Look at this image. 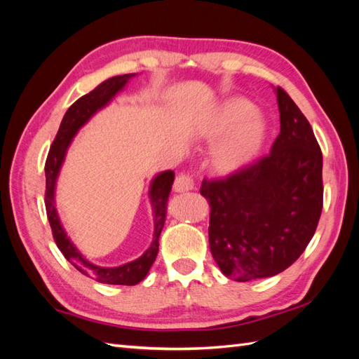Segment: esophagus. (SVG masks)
<instances>
[{"label":"esophagus","instance_id":"1","mask_svg":"<svg viewBox=\"0 0 359 359\" xmlns=\"http://www.w3.org/2000/svg\"><path fill=\"white\" fill-rule=\"evenodd\" d=\"M194 189V182L190 175H186V173H180V175L175 178V182H173V190L177 193H186Z\"/></svg>","mask_w":359,"mask_h":359}]
</instances>
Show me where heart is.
<instances>
[{
  "instance_id": "b5f03b06",
  "label": "heart",
  "mask_w": 359,
  "mask_h": 359,
  "mask_svg": "<svg viewBox=\"0 0 359 359\" xmlns=\"http://www.w3.org/2000/svg\"><path fill=\"white\" fill-rule=\"evenodd\" d=\"M201 135L206 140L219 139L211 151V165L217 172L231 173L257 156L266 124L247 100L231 99L205 119Z\"/></svg>"
}]
</instances>
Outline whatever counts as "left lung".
<instances>
[{"label": "left lung", "mask_w": 359, "mask_h": 359, "mask_svg": "<svg viewBox=\"0 0 359 359\" xmlns=\"http://www.w3.org/2000/svg\"><path fill=\"white\" fill-rule=\"evenodd\" d=\"M280 133L271 153L223 180H203L210 248L235 281L283 273L309 245L323 205L322 151L307 118L277 86Z\"/></svg>", "instance_id": "obj_1"}]
</instances>
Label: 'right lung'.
<instances>
[{"mask_svg":"<svg viewBox=\"0 0 359 359\" xmlns=\"http://www.w3.org/2000/svg\"><path fill=\"white\" fill-rule=\"evenodd\" d=\"M135 76L136 73L114 76V78L102 82L91 93L85 94L81 97V99L76 100L69 107L66 115L62 118L55 140H53V144L49 149L46 165H45V173H46L45 205H46V214H48V220L52 229L53 240H55L64 257H66L76 269L81 271L82 274L88 276L104 285L133 286L147 277L148 271L151 266H153L158 253V238H160L163 226H165L168 198L172 189L173 178H175V173L172 170L160 172L158 175L151 181L148 194H149L151 206H153V219H154L153 243H151L147 252L136 260H132V262L124 264L121 266H114V268H106V266L91 264L90 260H86L82 256V253L72 243L66 231H64L55 208V184L74 135L79 132V128L83 124L90 121V118L97 111L103 109V107L124 88L126 83L132 78H135Z\"/></svg>","mask_w":359,"mask_h":359,"instance_id":"right-lung-1","label":"right lung"}]
</instances>
